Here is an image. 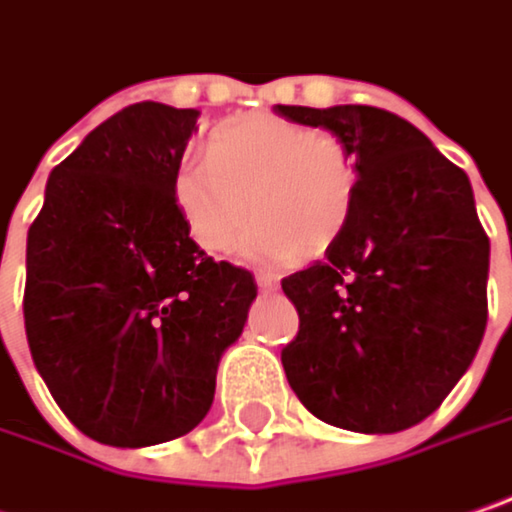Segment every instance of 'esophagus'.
<instances>
[{"label": "esophagus", "mask_w": 512, "mask_h": 512, "mask_svg": "<svg viewBox=\"0 0 512 512\" xmlns=\"http://www.w3.org/2000/svg\"><path fill=\"white\" fill-rule=\"evenodd\" d=\"M257 286H260L263 292H272V289H278V278H275V275L260 272V275H257Z\"/></svg>", "instance_id": "34e87169"}]
</instances>
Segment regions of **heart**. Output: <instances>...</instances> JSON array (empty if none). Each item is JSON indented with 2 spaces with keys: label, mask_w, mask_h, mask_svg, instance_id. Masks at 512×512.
<instances>
[{
  "label": "heart",
  "mask_w": 512,
  "mask_h": 512,
  "mask_svg": "<svg viewBox=\"0 0 512 512\" xmlns=\"http://www.w3.org/2000/svg\"><path fill=\"white\" fill-rule=\"evenodd\" d=\"M207 156H185L173 170V205L205 252L223 255L243 240V257L284 266L327 252L345 234L359 159L345 138L278 115H240L223 124Z\"/></svg>",
  "instance_id": "obj_1"
}]
</instances>
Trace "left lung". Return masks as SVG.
Masks as SVG:
<instances>
[{
  "label": "left lung",
  "instance_id": "1",
  "mask_svg": "<svg viewBox=\"0 0 512 512\" xmlns=\"http://www.w3.org/2000/svg\"><path fill=\"white\" fill-rule=\"evenodd\" d=\"M359 159V194L327 260L284 278L298 336L286 379L318 420L394 435L435 411L487 327L490 240L472 185L414 124L376 106H275Z\"/></svg>",
  "mask_w": 512,
  "mask_h": 512
}]
</instances>
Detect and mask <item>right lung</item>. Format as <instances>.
Returning <instances> with one entry per match:
<instances>
[{
	"mask_svg": "<svg viewBox=\"0 0 512 512\" xmlns=\"http://www.w3.org/2000/svg\"><path fill=\"white\" fill-rule=\"evenodd\" d=\"M199 109H121L51 170L28 228L25 336L83 435L141 449L208 414L217 368L257 298L252 272L208 257L173 205Z\"/></svg>",
	"mask_w": 512,
	"mask_h": 512,
	"instance_id": "right-lung-1",
	"label": "right lung"
}]
</instances>
